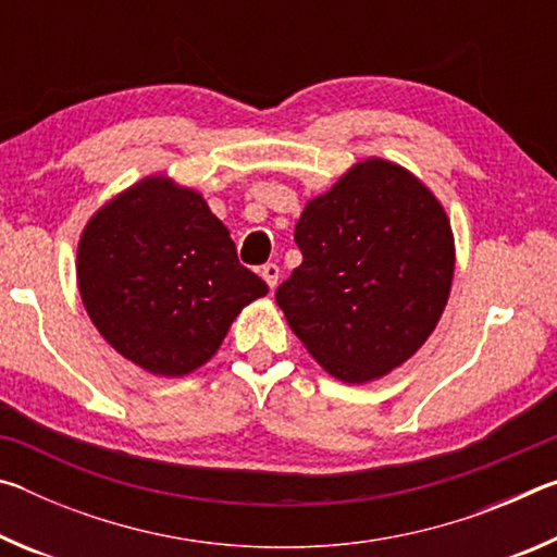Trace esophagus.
Returning a JSON list of instances; mask_svg holds the SVG:
<instances>
[{
    "instance_id": "34e87169",
    "label": "esophagus",
    "mask_w": 557,
    "mask_h": 557,
    "mask_svg": "<svg viewBox=\"0 0 557 557\" xmlns=\"http://www.w3.org/2000/svg\"><path fill=\"white\" fill-rule=\"evenodd\" d=\"M260 275H262V280L268 282V287H270V289H275V287H277V280H280V268L275 265V262H268V265H262Z\"/></svg>"
}]
</instances>
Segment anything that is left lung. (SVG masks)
<instances>
[{"instance_id":"8db88e82","label":"left lung","mask_w":557,"mask_h":557,"mask_svg":"<svg viewBox=\"0 0 557 557\" xmlns=\"http://www.w3.org/2000/svg\"><path fill=\"white\" fill-rule=\"evenodd\" d=\"M295 240L301 265L275 299L329 375L383 379L435 332L455 277V235L437 196L405 166L356 162L307 201Z\"/></svg>"}]
</instances>
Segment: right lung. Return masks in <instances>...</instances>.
Returning a JSON list of instances; mask_svg holds the SVG:
<instances>
[{"label": "right lung", "instance_id": "add662e5", "mask_svg": "<svg viewBox=\"0 0 557 557\" xmlns=\"http://www.w3.org/2000/svg\"><path fill=\"white\" fill-rule=\"evenodd\" d=\"M75 277L102 338L164 379L209 363L240 309L268 295L203 196L166 174L145 176L90 215Z\"/></svg>", "mask_w": 557, "mask_h": 557}]
</instances>
